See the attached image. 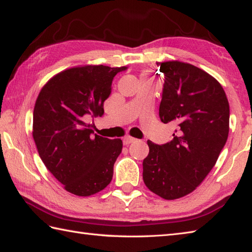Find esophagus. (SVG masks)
<instances>
[{
	"mask_svg": "<svg viewBox=\"0 0 252 252\" xmlns=\"http://www.w3.org/2000/svg\"><path fill=\"white\" fill-rule=\"evenodd\" d=\"M134 142H136V138L132 137L130 135H126V136L123 137V143H125V145H129V144H132Z\"/></svg>",
	"mask_w": 252,
	"mask_h": 252,
	"instance_id": "34e87169",
	"label": "esophagus"
}]
</instances>
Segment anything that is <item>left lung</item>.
<instances>
[{
	"label": "left lung",
	"instance_id": "obj_1",
	"mask_svg": "<svg viewBox=\"0 0 252 252\" xmlns=\"http://www.w3.org/2000/svg\"><path fill=\"white\" fill-rule=\"evenodd\" d=\"M164 74L159 117L176 126L173 140L147 141L144 183L167 200L189 195L215 167L227 141L229 105L222 85L202 69L178 61L157 63Z\"/></svg>",
	"mask_w": 252,
	"mask_h": 252
}]
</instances>
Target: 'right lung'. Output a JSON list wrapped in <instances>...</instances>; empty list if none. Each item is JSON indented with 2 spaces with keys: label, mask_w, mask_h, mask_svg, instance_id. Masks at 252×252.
<instances>
[{
  "label": "right lung",
  "mask_w": 252,
  "mask_h": 252,
  "mask_svg": "<svg viewBox=\"0 0 252 252\" xmlns=\"http://www.w3.org/2000/svg\"><path fill=\"white\" fill-rule=\"evenodd\" d=\"M126 67L81 66L66 69L42 88L33 109V140L47 170L77 196L103 190L122 151L120 138L94 134L85 117L104 115L111 83Z\"/></svg>",
  "instance_id": "obj_1"
}]
</instances>
